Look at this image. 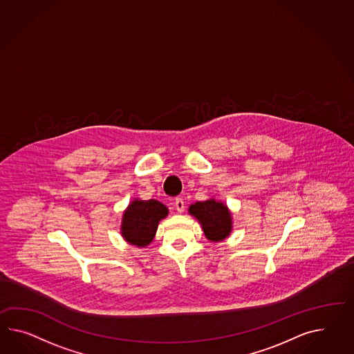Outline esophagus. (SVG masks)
<instances>
[{
  "mask_svg": "<svg viewBox=\"0 0 354 354\" xmlns=\"http://www.w3.org/2000/svg\"><path fill=\"white\" fill-rule=\"evenodd\" d=\"M174 206H175V208H176V211H178V212H183V211H184V208H185L183 198L175 199V202H174Z\"/></svg>",
  "mask_w": 354,
  "mask_h": 354,
  "instance_id": "34e87169",
  "label": "esophagus"
}]
</instances>
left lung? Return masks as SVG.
<instances>
[{
	"label": "left lung",
	"instance_id": "left-lung-1",
	"mask_svg": "<svg viewBox=\"0 0 354 354\" xmlns=\"http://www.w3.org/2000/svg\"><path fill=\"white\" fill-rule=\"evenodd\" d=\"M189 212L198 218L208 241H223L232 232V216L221 202H197L190 206Z\"/></svg>",
	"mask_w": 354,
	"mask_h": 354
}]
</instances>
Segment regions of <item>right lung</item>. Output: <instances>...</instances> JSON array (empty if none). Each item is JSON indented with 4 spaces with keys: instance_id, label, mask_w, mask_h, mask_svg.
I'll return each mask as SVG.
<instances>
[{
    "instance_id": "1",
    "label": "right lung",
    "mask_w": 354,
    "mask_h": 354,
    "mask_svg": "<svg viewBox=\"0 0 354 354\" xmlns=\"http://www.w3.org/2000/svg\"><path fill=\"white\" fill-rule=\"evenodd\" d=\"M167 216V208L156 199L134 201L122 217L121 234L125 241L145 247L155 238L157 225Z\"/></svg>"
}]
</instances>
